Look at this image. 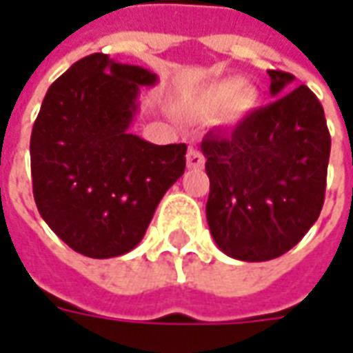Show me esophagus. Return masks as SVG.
Returning a JSON list of instances; mask_svg holds the SVG:
<instances>
[{
  "mask_svg": "<svg viewBox=\"0 0 353 353\" xmlns=\"http://www.w3.org/2000/svg\"><path fill=\"white\" fill-rule=\"evenodd\" d=\"M186 163H188L190 169H203V165H205L203 154H201L197 148H190L188 156H186Z\"/></svg>",
  "mask_w": 353,
  "mask_h": 353,
  "instance_id": "obj_1",
  "label": "esophagus"
}]
</instances>
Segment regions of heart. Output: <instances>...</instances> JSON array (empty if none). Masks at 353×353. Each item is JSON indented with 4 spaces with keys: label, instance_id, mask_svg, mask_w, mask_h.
<instances>
[{
    "label": "heart",
    "instance_id": "b5f03b06",
    "mask_svg": "<svg viewBox=\"0 0 353 353\" xmlns=\"http://www.w3.org/2000/svg\"><path fill=\"white\" fill-rule=\"evenodd\" d=\"M259 91L252 85H241V79L228 77L203 89L197 99V108L207 117L221 114L222 121L239 123L259 108Z\"/></svg>",
    "mask_w": 353,
    "mask_h": 353
}]
</instances>
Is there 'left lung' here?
Segmentation results:
<instances>
[{"label":"left lung","mask_w":353,"mask_h":353,"mask_svg":"<svg viewBox=\"0 0 353 353\" xmlns=\"http://www.w3.org/2000/svg\"><path fill=\"white\" fill-rule=\"evenodd\" d=\"M268 76V106L201 141L211 236L224 254L245 262L277 259L306 236L323 207L331 154L316 94L306 85L291 89L287 72Z\"/></svg>","instance_id":"obj_1"}]
</instances>
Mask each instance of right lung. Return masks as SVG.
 I'll return each mask as SVG.
<instances>
[{
  "instance_id": "right-lung-1",
  "label": "right lung",
  "mask_w": 353,
  "mask_h": 353,
  "mask_svg": "<svg viewBox=\"0 0 353 353\" xmlns=\"http://www.w3.org/2000/svg\"><path fill=\"white\" fill-rule=\"evenodd\" d=\"M157 76L94 52L49 87L32 139L37 211L76 252L112 259L146 234L165 192L186 167V144L132 134L141 87Z\"/></svg>"
}]
</instances>
